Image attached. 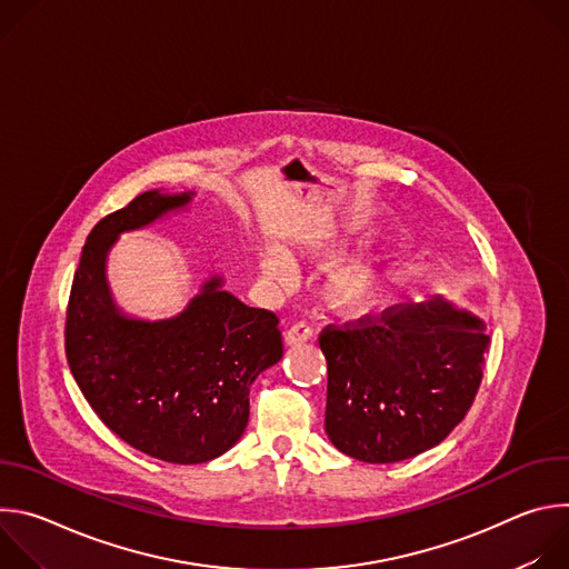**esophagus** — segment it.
Masks as SVG:
<instances>
[{"instance_id": "obj_1", "label": "esophagus", "mask_w": 569, "mask_h": 569, "mask_svg": "<svg viewBox=\"0 0 569 569\" xmlns=\"http://www.w3.org/2000/svg\"><path fill=\"white\" fill-rule=\"evenodd\" d=\"M312 338V329L308 327L306 321H297V323H292V327H288L286 329V333H283V340H286V345H290V347H295V345H303V342H308Z\"/></svg>"}]
</instances>
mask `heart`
Instances as JSON below:
<instances>
[{"label": "heart", "mask_w": 569, "mask_h": 569, "mask_svg": "<svg viewBox=\"0 0 569 569\" xmlns=\"http://www.w3.org/2000/svg\"><path fill=\"white\" fill-rule=\"evenodd\" d=\"M292 259L281 248H268L263 254V272L274 281L292 277ZM382 295V277L369 266H347L329 281V299L345 312H362L378 303Z\"/></svg>", "instance_id": "heart-1"}]
</instances>
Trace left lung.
<instances>
[{
    "instance_id": "8db88e82",
    "label": "left lung",
    "mask_w": 569,
    "mask_h": 569,
    "mask_svg": "<svg viewBox=\"0 0 569 569\" xmlns=\"http://www.w3.org/2000/svg\"><path fill=\"white\" fill-rule=\"evenodd\" d=\"M489 345L486 323L441 297L329 323L319 349L331 443L367 463L439 446L470 410Z\"/></svg>"
}]
</instances>
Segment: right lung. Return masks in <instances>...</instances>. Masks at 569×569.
Instances as JSON below:
<instances>
[{"instance_id": "add662e5", "label": "right lung", "mask_w": 569, "mask_h": 569, "mask_svg": "<svg viewBox=\"0 0 569 569\" xmlns=\"http://www.w3.org/2000/svg\"><path fill=\"white\" fill-rule=\"evenodd\" d=\"M193 193L146 191L90 231L67 303L64 353L97 417L128 446L169 463H204L246 432L250 385L283 356L279 317L209 279L178 317L121 315L106 257L121 231L189 204Z\"/></svg>"}]
</instances>
